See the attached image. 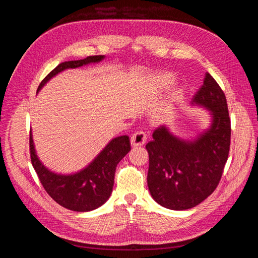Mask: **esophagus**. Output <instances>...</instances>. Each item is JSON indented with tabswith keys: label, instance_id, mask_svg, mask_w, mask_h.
I'll list each match as a JSON object with an SVG mask.
<instances>
[{
	"label": "esophagus",
	"instance_id": "obj_1",
	"mask_svg": "<svg viewBox=\"0 0 258 258\" xmlns=\"http://www.w3.org/2000/svg\"><path fill=\"white\" fill-rule=\"evenodd\" d=\"M146 140H147V136L144 131H137L131 136L130 142H131L132 146L137 147V146L143 145L146 142Z\"/></svg>",
	"mask_w": 258,
	"mask_h": 258
}]
</instances>
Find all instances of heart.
<instances>
[{"label": "heart", "mask_w": 258, "mask_h": 258, "mask_svg": "<svg viewBox=\"0 0 258 258\" xmlns=\"http://www.w3.org/2000/svg\"><path fill=\"white\" fill-rule=\"evenodd\" d=\"M173 80H174L173 75L166 74V73H165V74H158L157 76L155 77L156 86H157V87H159V88H166V87H168L169 85L172 84ZM177 99H178V92H174L173 95L170 97L169 103L166 105L165 108H163V112H165V113H169L171 110H172L173 105H174V103L177 101Z\"/></svg>", "instance_id": "obj_1"}]
</instances>
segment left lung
Returning a JSON list of instances; mask_svg holds the SVG:
<instances>
[{
    "label": "left lung",
    "mask_w": 258,
    "mask_h": 258,
    "mask_svg": "<svg viewBox=\"0 0 258 258\" xmlns=\"http://www.w3.org/2000/svg\"><path fill=\"white\" fill-rule=\"evenodd\" d=\"M191 104L211 112L212 122L208 130L192 141H185L160 126L145 146L150 158L148 189L157 204L171 210L190 209L207 199L220 183L229 154L227 101L209 73Z\"/></svg>",
    "instance_id": "left-lung-1"
}]
</instances>
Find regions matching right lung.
<instances>
[{
    "label": "right lung",
    "instance_id": "obj_1",
    "mask_svg": "<svg viewBox=\"0 0 258 258\" xmlns=\"http://www.w3.org/2000/svg\"><path fill=\"white\" fill-rule=\"evenodd\" d=\"M103 58L104 56H89L82 60L62 62L42 81L37 91L63 70L96 63ZM29 140L31 162L44 189L57 204L76 212H88L106 202L113 190L116 167L131 150L128 136L117 137L103 148L90 165L80 172L66 175L51 172L37 158L31 131Z\"/></svg>",
    "mask_w": 258,
    "mask_h": 258
}]
</instances>
